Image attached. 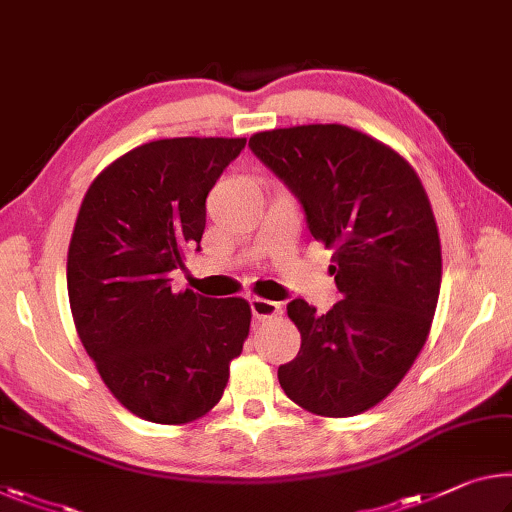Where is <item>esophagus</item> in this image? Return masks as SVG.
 <instances>
[{"label":"esophagus","mask_w":512,"mask_h":512,"mask_svg":"<svg viewBox=\"0 0 512 512\" xmlns=\"http://www.w3.org/2000/svg\"><path fill=\"white\" fill-rule=\"evenodd\" d=\"M250 310H253V316L259 321L264 319H273V316H278L282 312L280 303H273V300H266V298H250Z\"/></svg>","instance_id":"esophagus-1"}]
</instances>
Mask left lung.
Masks as SVG:
<instances>
[{"label":"left lung","mask_w":512,"mask_h":512,"mask_svg":"<svg viewBox=\"0 0 512 512\" xmlns=\"http://www.w3.org/2000/svg\"><path fill=\"white\" fill-rule=\"evenodd\" d=\"M248 145L298 196L344 296L321 316L287 305L300 351L280 387L312 415H360L394 392L431 332L442 280L431 200L408 159L346 125L269 129Z\"/></svg>","instance_id":"1"}]
</instances>
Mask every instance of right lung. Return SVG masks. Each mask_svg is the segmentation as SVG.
I'll return each mask as SVG.
<instances>
[{
	"label": "right lung",
	"instance_id": "right-lung-1",
	"mask_svg": "<svg viewBox=\"0 0 512 512\" xmlns=\"http://www.w3.org/2000/svg\"><path fill=\"white\" fill-rule=\"evenodd\" d=\"M246 139L143 143L100 170L68 248L72 321L120 405L182 426L221 401L250 332L243 298L170 289V271L205 232V200Z\"/></svg>",
	"mask_w": 512,
	"mask_h": 512
}]
</instances>
